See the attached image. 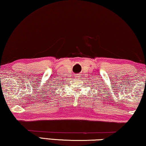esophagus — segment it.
Instances as JSON below:
<instances>
[{"label":"esophagus","instance_id":"1","mask_svg":"<svg viewBox=\"0 0 146 146\" xmlns=\"http://www.w3.org/2000/svg\"><path fill=\"white\" fill-rule=\"evenodd\" d=\"M75 77L76 79H78V78H80V74H76Z\"/></svg>","mask_w":146,"mask_h":146}]
</instances>
